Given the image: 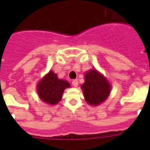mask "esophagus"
Listing matches in <instances>:
<instances>
[{"label": "esophagus", "mask_w": 150, "mask_h": 150, "mask_svg": "<svg viewBox=\"0 0 150 150\" xmlns=\"http://www.w3.org/2000/svg\"><path fill=\"white\" fill-rule=\"evenodd\" d=\"M72 85H73V86L74 87H77V86H78V80H73V81H72Z\"/></svg>", "instance_id": "1"}]
</instances>
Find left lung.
Masks as SVG:
<instances>
[{
  "instance_id": "8db88e82",
  "label": "left lung",
  "mask_w": 150,
  "mask_h": 150,
  "mask_svg": "<svg viewBox=\"0 0 150 150\" xmlns=\"http://www.w3.org/2000/svg\"><path fill=\"white\" fill-rule=\"evenodd\" d=\"M81 86L85 99L91 105H98L107 99L110 93V85L97 70L92 69L85 75Z\"/></svg>"
}]
</instances>
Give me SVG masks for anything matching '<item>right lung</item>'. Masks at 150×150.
Wrapping results in <instances>:
<instances>
[{
	"label": "right lung",
	"mask_w": 150,
	"mask_h": 150,
	"mask_svg": "<svg viewBox=\"0 0 150 150\" xmlns=\"http://www.w3.org/2000/svg\"><path fill=\"white\" fill-rule=\"evenodd\" d=\"M69 86V83L58 79L57 74L50 71L38 83L37 91L42 101L54 105L61 100L64 89Z\"/></svg>",
	"instance_id": "right-lung-1"
}]
</instances>
